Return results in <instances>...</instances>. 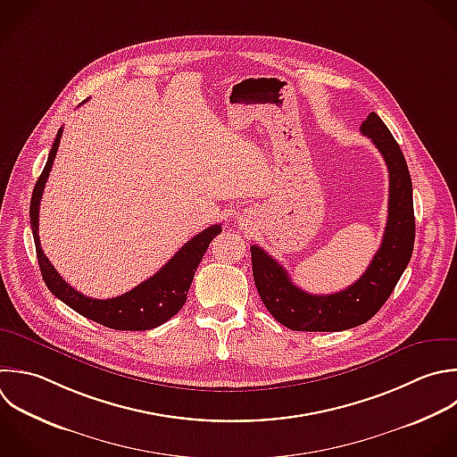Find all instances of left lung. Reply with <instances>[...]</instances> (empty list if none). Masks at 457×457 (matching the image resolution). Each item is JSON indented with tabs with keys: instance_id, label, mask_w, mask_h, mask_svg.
Instances as JSON below:
<instances>
[{
	"instance_id": "8db88e82",
	"label": "left lung",
	"mask_w": 457,
	"mask_h": 457,
	"mask_svg": "<svg viewBox=\"0 0 457 457\" xmlns=\"http://www.w3.org/2000/svg\"><path fill=\"white\" fill-rule=\"evenodd\" d=\"M361 132L377 146L389 173L387 221L382 243L361 278L332 295H311L295 286L287 271L261 246H250L253 280L261 300L270 314L291 330L337 332L366 323L389 298L409 264L414 246V209L403 154L375 112L362 121Z\"/></svg>"
}]
</instances>
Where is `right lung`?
<instances>
[{"label": "right lung", "mask_w": 457, "mask_h": 457, "mask_svg": "<svg viewBox=\"0 0 457 457\" xmlns=\"http://www.w3.org/2000/svg\"><path fill=\"white\" fill-rule=\"evenodd\" d=\"M61 137L62 129L57 132L46 166L34 187L30 202V225L34 232L39 268L48 289L79 314L116 330H150L166 323L186 303L195 271L202 262L211 241L221 232V225H212L196 234L154 277L146 278L125 295L107 300L82 295L59 275V271L45 255L39 241V205L61 145Z\"/></svg>", "instance_id": "right-lung-1"}]
</instances>
